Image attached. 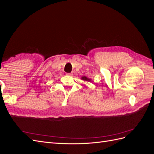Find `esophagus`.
<instances>
[{
	"label": "esophagus",
	"mask_w": 154,
	"mask_h": 154,
	"mask_svg": "<svg viewBox=\"0 0 154 154\" xmlns=\"http://www.w3.org/2000/svg\"><path fill=\"white\" fill-rule=\"evenodd\" d=\"M66 74H67V76H72V74L71 73H67Z\"/></svg>",
	"instance_id": "obj_1"
}]
</instances>
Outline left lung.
I'll use <instances>...</instances> for the list:
<instances>
[{"mask_svg": "<svg viewBox=\"0 0 154 154\" xmlns=\"http://www.w3.org/2000/svg\"><path fill=\"white\" fill-rule=\"evenodd\" d=\"M82 80H84V81H88V82L91 81V79L88 78H87L86 76H83V77H82Z\"/></svg>", "mask_w": 154, "mask_h": 154, "instance_id": "left-lung-1", "label": "left lung"}]
</instances>
